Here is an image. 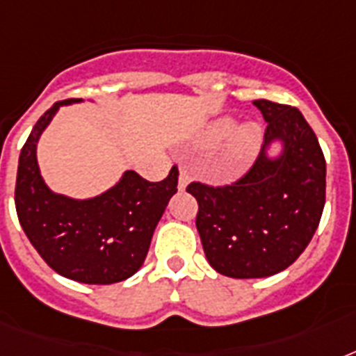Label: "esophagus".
Masks as SVG:
<instances>
[{
	"label": "esophagus",
	"instance_id": "obj_1",
	"mask_svg": "<svg viewBox=\"0 0 356 356\" xmlns=\"http://www.w3.org/2000/svg\"><path fill=\"white\" fill-rule=\"evenodd\" d=\"M190 183V170L186 166L179 168V190H184Z\"/></svg>",
	"mask_w": 356,
	"mask_h": 356
}]
</instances>
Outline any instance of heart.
Wrapping results in <instances>:
<instances>
[{
    "mask_svg": "<svg viewBox=\"0 0 356 356\" xmlns=\"http://www.w3.org/2000/svg\"><path fill=\"white\" fill-rule=\"evenodd\" d=\"M262 125L257 122H245L236 127V120L231 116L218 118L205 129L201 136V144L207 147L218 145L229 138L227 149H225V164L233 172H240L254 161L262 145Z\"/></svg>",
    "mask_w": 356,
    "mask_h": 356,
    "instance_id": "b5f03b06",
    "label": "heart"
}]
</instances>
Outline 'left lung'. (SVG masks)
Instances as JSON below:
<instances>
[{
	"mask_svg": "<svg viewBox=\"0 0 356 356\" xmlns=\"http://www.w3.org/2000/svg\"><path fill=\"white\" fill-rule=\"evenodd\" d=\"M268 127L259 159L229 186L192 183L195 227L209 264L233 279L275 275L314 236L325 205V156L296 107L257 99ZM282 149L270 155V147Z\"/></svg>",
	"mask_w": 356,
	"mask_h": 356,
	"instance_id": "left-lung-1",
	"label": "left lung"
}]
</instances>
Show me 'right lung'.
<instances>
[{
	"instance_id": "obj_1",
	"label": "right lung",
	"mask_w": 356,
	"mask_h": 356,
	"mask_svg": "<svg viewBox=\"0 0 356 356\" xmlns=\"http://www.w3.org/2000/svg\"><path fill=\"white\" fill-rule=\"evenodd\" d=\"M83 99L57 102L44 113L22 147L14 203L33 248L58 275L85 284H113L142 268L159 220L177 192V168L161 183L133 170L88 200L55 194L42 179L36 144L58 108Z\"/></svg>"
}]
</instances>
